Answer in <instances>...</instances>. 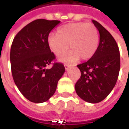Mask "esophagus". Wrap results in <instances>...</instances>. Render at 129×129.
<instances>
[{
    "label": "esophagus",
    "instance_id": "obj_1",
    "mask_svg": "<svg viewBox=\"0 0 129 129\" xmlns=\"http://www.w3.org/2000/svg\"><path fill=\"white\" fill-rule=\"evenodd\" d=\"M64 67H65V70H68L70 69V66L69 64H65V65H64Z\"/></svg>",
    "mask_w": 129,
    "mask_h": 129
}]
</instances>
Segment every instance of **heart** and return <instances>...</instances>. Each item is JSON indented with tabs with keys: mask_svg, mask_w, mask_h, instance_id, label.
Listing matches in <instances>:
<instances>
[{
	"mask_svg": "<svg viewBox=\"0 0 129 129\" xmlns=\"http://www.w3.org/2000/svg\"><path fill=\"white\" fill-rule=\"evenodd\" d=\"M50 50L57 57L64 56L69 50L71 52L60 60L70 63L79 59L87 60L97 51L99 35L97 28L90 23H70L58 29V34H50L47 38Z\"/></svg>",
	"mask_w": 129,
	"mask_h": 129,
	"instance_id": "heart-1",
	"label": "heart"
}]
</instances>
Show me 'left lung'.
Listing matches in <instances>:
<instances>
[{
  "label": "left lung",
  "mask_w": 129,
  "mask_h": 129,
  "mask_svg": "<svg viewBox=\"0 0 129 129\" xmlns=\"http://www.w3.org/2000/svg\"><path fill=\"white\" fill-rule=\"evenodd\" d=\"M100 34V42L95 54L77 65L81 76L75 84L77 95L85 101L97 103L111 92L120 70V52L112 35L101 23L92 20Z\"/></svg>",
  "instance_id": "obj_1"
}]
</instances>
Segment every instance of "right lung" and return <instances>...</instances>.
Listing matches in <instances>:
<instances>
[{
    "instance_id": "right-lung-1",
    "label": "right lung",
    "mask_w": 129,
    "mask_h": 129,
    "mask_svg": "<svg viewBox=\"0 0 129 129\" xmlns=\"http://www.w3.org/2000/svg\"><path fill=\"white\" fill-rule=\"evenodd\" d=\"M59 21L37 19L18 33L12 42L10 60L13 80L19 91L29 101L41 103L54 94L57 82L65 71L63 64L55 59L47 38Z\"/></svg>"
}]
</instances>
